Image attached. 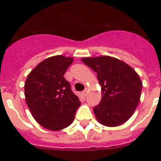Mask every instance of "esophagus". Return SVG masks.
I'll return each instance as SVG.
<instances>
[{"label": "esophagus", "instance_id": "obj_1", "mask_svg": "<svg viewBox=\"0 0 161 161\" xmlns=\"http://www.w3.org/2000/svg\"><path fill=\"white\" fill-rule=\"evenodd\" d=\"M87 93H88V90H87V89H85V91H83V93H82V94H83L84 96H86V95H87Z\"/></svg>", "mask_w": 161, "mask_h": 161}]
</instances>
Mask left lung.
Wrapping results in <instances>:
<instances>
[{
	"mask_svg": "<svg viewBox=\"0 0 161 161\" xmlns=\"http://www.w3.org/2000/svg\"><path fill=\"white\" fill-rule=\"evenodd\" d=\"M97 72L102 100L93 108L97 120L106 126H118L128 120L139 105L142 84L137 72L117 58L102 55L82 58Z\"/></svg>",
	"mask_w": 161,
	"mask_h": 161,
	"instance_id": "1",
	"label": "left lung"
}]
</instances>
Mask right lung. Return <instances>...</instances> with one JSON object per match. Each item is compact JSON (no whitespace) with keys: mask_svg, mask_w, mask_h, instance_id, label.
I'll return each mask as SVG.
<instances>
[{"mask_svg":"<svg viewBox=\"0 0 161 161\" xmlns=\"http://www.w3.org/2000/svg\"><path fill=\"white\" fill-rule=\"evenodd\" d=\"M72 57L55 55L44 59L29 73L25 86V102L33 118L44 128L60 130L72 124L79 97L64 77Z\"/></svg>","mask_w":161,"mask_h":161,"instance_id":"add662e5","label":"right lung"}]
</instances>
